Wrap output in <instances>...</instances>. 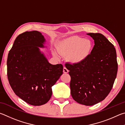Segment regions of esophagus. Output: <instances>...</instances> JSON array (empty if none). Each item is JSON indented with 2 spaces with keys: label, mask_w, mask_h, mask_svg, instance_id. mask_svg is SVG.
I'll return each instance as SVG.
<instances>
[{
  "label": "esophagus",
  "mask_w": 125,
  "mask_h": 125,
  "mask_svg": "<svg viewBox=\"0 0 125 125\" xmlns=\"http://www.w3.org/2000/svg\"><path fill=\"white\" fill-rule=\"evenodd\" d=\"M63 72H64V73H69V70L66 69V67H64V69H63Z\"/></svg>",
  "instance_id": "esophagus-1"
}]
</instances>
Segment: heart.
<instances>
[{
    "instance_id": "obj_1",
    "label": "heart",
    "mask_w": 125,
    "mask_h": 125,
    "mask_svg": "<svg viewBox=\"0 0 125 125\" xmlns=\"http://www.w3.org/2000/svg\"><path fill=\"white\" fill-rule=\"evenodd\" d=\"M93 49L91 40L78 36H73L60 41L58 44L59 54L67 55V60L73 64H80L86 61ZM52 55L59 59V55L55 50Z\"/></svg>"
}]
</instances>
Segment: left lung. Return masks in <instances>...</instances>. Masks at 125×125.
<instances>
[{
    "mask_svg": "<svg viewBox=\"0 0 125 125\" xmlns=\"http://www.w3.org/2000/svg\"><path fill=\"white\" fill-rule=\"evenodd\" d=\"M94 42L90 55L80 64H65L71 76V94L81 104L93 105L110 93L116 77V49L104 35L89 33Z\"/></svg>",
    "mask_w": 125,
    "mask_h": 125,
    "instance_id": "obj_1",
    "label": "left lung"
}]
</instances>
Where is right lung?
<instances>
[{
  "label": "right lung",
  "instance_id": "right-lung-1",
  "mask_svg": "<svg viewBox=\"0 0 125 125\" xmlns=\"http://www.w3.org/2000/svg\"><path fill=\"white\" fill-rule=\"evenodd\" d=\"M46 40L37 31L19 35L8 54L7 75L16 95L34 106L45 104L52 95V87L63 73L61 64L49 62L40 48Z\"/></svg>",
  "mask_w": 125,
  "mask_h": 125
}]
</instances>
